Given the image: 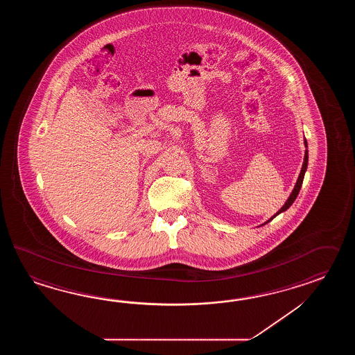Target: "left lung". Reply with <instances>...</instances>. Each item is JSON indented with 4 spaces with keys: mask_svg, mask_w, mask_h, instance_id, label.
Listing matches in <instances>:
<instances>
[{
    "mask_svg": "<svg viewBox=\"0 0 355 355\" xmlns=\"http://www.w3.org/2000/svg\"><path fill=\"white\" fill-rule=\"evenodd\" d=\"M304 146L307 147V141H306V139H304ZM307 164H309V151L306 150V152H304V159H303V165H302L301 173H300V176H298V180H297V182H295V189H293L292 194H291L289 198H288V200L286 202V204H284V205L280 208L279 211H277V213L272 216V218L269 219V220H266L265 223L270 222L272 218H275V217H277L279 213H282V211H287L288 208H289V207L292 205V203L295 202V198H297L298 193H300V190H301L302 182H303V178H304V173H306V170H307Z\"/></svg>",
    "mask_w": 355,
    "mask_h": 355,
    "instance_id": "left-lung-1",
    "label": "left lung"
}]
</instances>
